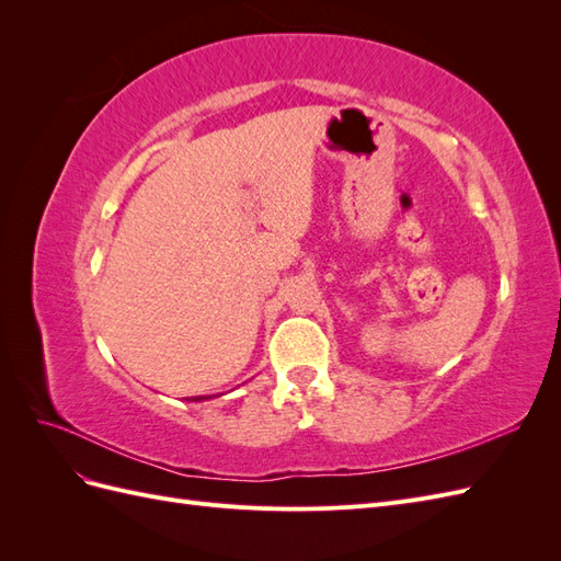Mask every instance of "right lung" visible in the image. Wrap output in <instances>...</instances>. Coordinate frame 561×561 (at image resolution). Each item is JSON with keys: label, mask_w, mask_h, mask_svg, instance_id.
Masks as SVG:
<instances>
[{"label": "right lung", "mask_w": 561, "mask_h": 561, "mask_svg": "<svg viewBox=\"0 0 561 561\" xmlns=\"http://www.w3.org/2000/svg\"><path fill=\"white\" fill-rule=\"evenodd\" d=\"M190 402H203V400H210V396H196V398H186Z\"/></svg>", "instance_id": "obj_1"}]
</instances>
